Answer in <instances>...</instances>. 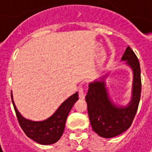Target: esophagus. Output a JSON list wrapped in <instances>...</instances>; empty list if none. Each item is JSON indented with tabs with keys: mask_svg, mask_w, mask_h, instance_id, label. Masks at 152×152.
<instances>
[{
	"mask_svg": "<svg viewBox=\"0 0 152 152\" xmlns=\"http://www.w3.org/2000/svg\"><path fill=\"white\" fill-rule=\"evenodd\" d=\"M78 96H79L80 99H84V88L83 86L79 87V88H78Z\"/></svg>",
	"mask_w": 152,
	"mask_h": 152,
	"instance_id": "1",
	"label": "esophagus"
}]
</instances>
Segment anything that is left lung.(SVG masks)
<instances>
[{"label": "left lung", "mask_w": 152, "mask_h": 152, "mask_svg": "<svg viewBox=\"0 0 152 152\" xmlns=\"http://www.w3.org/2000/svg\"><path fill=\"white\" fill-rule=\"evenodd\" d=\"M122 61L133 71L132 100L126 107H118L109 99L104 80L88 85L86 98L92 129L102 138L118 136L129 128L135 117L141 94L140 65L133 50L127 46ZM103 78V77H102Z\"/></svg>", "instance_id": "left-lung-1"}]
</instances>
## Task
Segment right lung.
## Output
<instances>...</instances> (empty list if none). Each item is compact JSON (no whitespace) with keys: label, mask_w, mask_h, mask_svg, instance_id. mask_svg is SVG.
<instances>
[{"label":"right lung","mask_w":152,"mask_h":152,"mask_svg":"<svg viewBox=\"0 0 152 152\" xmlns=\"http://www.w3.org/2000/svg\"><path fill=\"white\" fill-rule=\"evenodd\" d=\"M77 100L78 94L76 92L62 103L50 118L43 121H32L25 119L17 110L13 99L12 102L19 124L26 135L40 145H47L56 143L63 135L68 114Z\"/></svg>","instance_id":"right-lung-1"}]
</instances>
